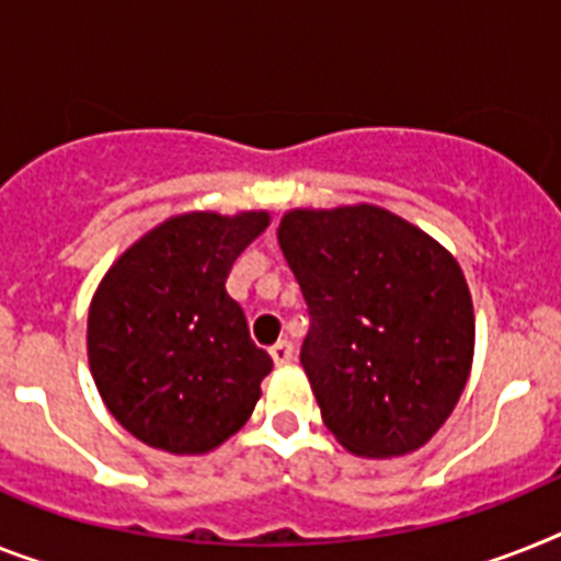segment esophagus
<instances>
[{"mask_svg": "<svg viewBox=\"0 0 561 561\" xmlns=\"http://www.w3.org/2000/svg\"><path fill=\"white\" fill-rule=\"evenodd\" d=\"M270 355L272 360H275V367H286V364L291 360V344L289 341H277V344L270 350Z\"/></svg>", "mask_w": 561, "mask_h": 561, "instance_id": "obj_1", "label": "esophagus"}]
</instances>
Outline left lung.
I'll use <instances>...</instances> for the list:
<instances>
[{"mask_svg": "<svg viewBox=\"0 0 561 561\" xmlns=\"http://www.w3.org/2000/svg\"><path fill=\"white\" fill-rule=\"evenodd\" d=\"M277 243L312 314L300 364L323 424L360 458L424 447L473 367V298L456 257L373 203L291 208Z\"/></svg>", "mask_w": 561, "mask_h": 561, "instance_id": "8db88e82", "label": "left lung"}]
</instances>
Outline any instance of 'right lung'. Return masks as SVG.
Instances as JSON below:
<instances>
[{"mask_svg": "<svg viewBox=\"0 0 561 561\" xmlns=\"http://www.w3.org/2000/svg\"><path fill=\"white\" fill-rule=\"evenodd\" d=\"M270 211H186L119 254L88 309V367L134 438L201 456L252 415L272 358L252 344L226 277Z\"/></svg>", "mask_w": 561, "mask_h": 561, "instance_id": "1", "label": "right lung"}]
</instances>
